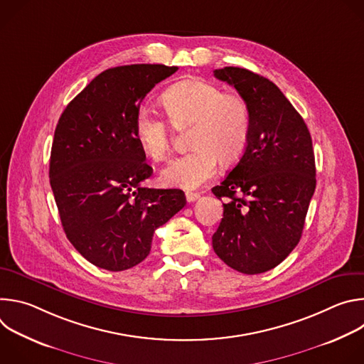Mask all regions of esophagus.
<instances>
[{
    "label": "esophagus",
    "mask_w": 364,
    "mask_h": 364,
    "mask_svg": "<svg viewBox=\"0 0 364 364\" xmlns=\"http://www.w3.org/2000/svg\"><path fill=\"white\" fill-rule=\"evenodd\" d=\"M198 197H200L198 193H191V191H187V193H186V198H187L188 203H193V201L198 200Z\"/></svg>",
    "instance_id": "34e87169"
}]
</instances>
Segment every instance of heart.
<instances>
[{
    "instance_id": "1",
    "label": "heart",
    "mask_w": 364,
    "mask_h": 364,
    "mask_svg": "<svg viewBox=\"0 0 364 364\" xmlns=\"http://www.w3.org/2000/svg\"><path fill=\"white\" fill-rule=\"evenodd\" d=\"M167 115L177 127L194 125L193 149L171 160L161 171L166 186L197 188L225 164L237 161L250 134V109L243 96L223 92L212 82L193 77L174 83L163 95ZM134 135L142 152L154 161L167 157L171 131L167 119L142 105L134 117Z\"/></svg>"
}]
</instances>
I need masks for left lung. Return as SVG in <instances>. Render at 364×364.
<instances>
[{
	"mask_svg": "<svg viewBox=\"0 0 364 364\" xmlns=\"http://www.w3.org/2000/svg\"><path fill=\"white\" fill-rule=\"evenodd\" d=\"M250 109L246 149L226 178L212 188L223 203L213 249L237 272H267L298 245L316 190L309 131L291 102L269 79L242 68L215 70Z\"/></svg>",
	"mask_w": 364,
	"mask_h": 364,
	"instance_id": "8db88e82",
	"label": "left lung"
}]
</instances>
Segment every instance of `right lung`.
<instances>
[{"mask_svg":"<svg viewBox=\"0 0 364 364\" xmlns=\"http://www.w3.org/2000/svg\"><path fill=\"white\" fill-rule=\"evenodd\" d=\"M178 68L129 65L97 75L63 111L50 154V186L63 230L97 268L119 272L148 256L157 228L186 205L177 188H146L152 168L134 135L146 93Z\"/></svg>","mask_w":364,"mask_h":364,"instance_id":"add662e5","label":"right lung"}]
</instances>
